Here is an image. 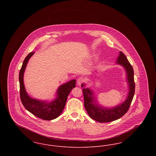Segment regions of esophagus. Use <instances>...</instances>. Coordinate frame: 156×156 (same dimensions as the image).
I'll list each match as a JSON object with an SVG mask.
<instances>
[{
  "label": "esophagus",
  "instance_id": "34e87169",
  "mask_svg": "<svg viewBox=\"0 0 156 156\" xmlns=\"http://www.w3.org/2000/svg\"><path fill=\"white\" fill-rule=\"evenodd\" d=\"M84 81V78L83 77H80L77 80V84L78 85H81Z\"/></svg>",
  "mask_w": 156,
  "mask_h": 156
}]
</instances>
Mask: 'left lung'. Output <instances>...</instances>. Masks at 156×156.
I'll list each match as a JSON object with an SVG mask.
<instances>
[{"mask_svg": "<svg viewBox=\"0 0 156 156\" xmlns=\"http://www.w3.org/2000/svg\"><path fill=\"white\" fill-rule=\"evenodd\" d=\"M116 62V64L123 67L126 73V82L129 90L126 99L123 102L112 108L105 107L99 104L93 90L88 88L82 89L84 97V106L86 111L90 118L99 123L111 122L122 117L129 110L134 95L135 83L133 68L125 55L121 51L119 52V56ZM93 74L95 73H94ZM85 86V83H82L81 87L83 88Z\"/></svg>", "mask_w": 156, "mask_h": 156, "instance_id": "left-lung-1", "label": "left lung"}]
</instances>
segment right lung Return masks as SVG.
Here are the masks:
<instances>
[{
  "label": "right lung",
  "instance_id": "add662e5",
  "mask_svg": "<svg viewBox=\"0 0 156 156\" xmlns=\"http://www.w3.org/2000/svg\"><path fill=\"white\" fill-rule=\"evenodd\" d=\"M34 54V52H30L27 55L19 73L21 101L24 108L34 116L45 120H51L58 118L63 111L70 91L75 87L76 80H73L60 85L57 90L55 98L50 102L30 97L26 90L23 77L27 64Z\"/></svg>",
  "mask_w": 156,
  "mask_h": 156
}]
</instances>
